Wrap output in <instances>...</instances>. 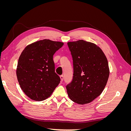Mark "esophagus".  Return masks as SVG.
Returning <instances> with one entry per match:
<instances>
[{"label":"esophagus","instance_id":"esophagus-1","mask_svg":"<svg viewBox=\"0 0 131 131\" xmlns=\"http://www.w3.org/2000/svg\"><path fill=\"white\" fill-rule=\"evenodd\" d=\"M60 78H61V81H63V79H64V76H63V75H61Z\"/></svg>","mask_w":131,"mask_h":131}]
</instances>
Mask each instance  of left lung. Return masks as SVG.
Returning <instances> with one entry per match:
<instances>
[{
  "label": "left lung",
  "mask_w": 131,
  "mask_h": 131,
  "mask_svg": "<svg viewBox=\"0 0 131 131\" xmlns=\"http://www.w3.org/2000/svg\"><path fill=\"white\" fill-rule=\"evenodd\" d=\"M73 59V77L66 89L79 104H88L102 93L109 75L108 62L102 50L83 40L67 43Z\"/></svg>",
  "instance_id": "1"
}]
</instances>
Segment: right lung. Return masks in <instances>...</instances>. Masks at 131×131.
I'll use <instances>...</instances> for the list:
<instances>
[{
	"label": "right lung",
	"instance_id": "obj_1",
	"mask_svg": "<svg viewBox=\"0 0 131 131\" xmlns=\"http://www.w3.org/2000/svg\"><path fill=\"white\" fill-rule=\"evenodd\" d=\"M63 42L43 39L27 46L19 57L16 75L22 91L31 100L41 101L60 83L53 56Z\"/></svg>",
	"mask_w": 131,
	"mask_h": 131
}]
</instances>
